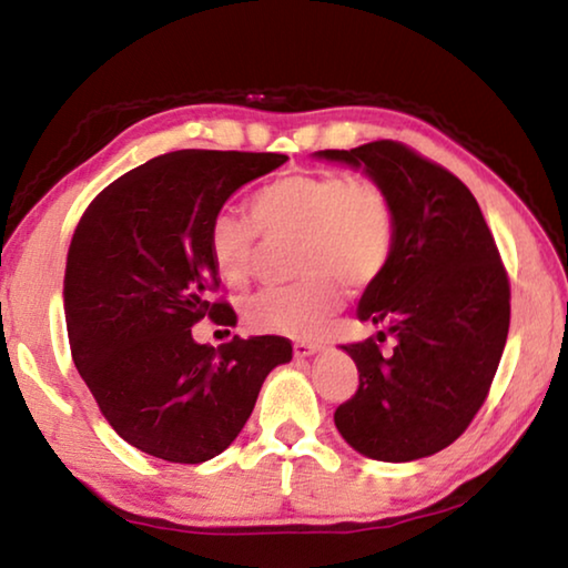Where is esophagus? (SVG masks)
<instances>
[{"mask_svg":"<svg viewBox=\"0 0 568 568\" xmlns=\"http://www.w3.org/2000/svg\"><path fill=\"white\" fill-rule=\"evenodd\" d=\"M323 351V345L321 343H307V341H297L295 345H293V355L297 361H303V358H311V355H315V353H321Z\"/></svg>","mask_w":568,"mask_h":568,"instance_id":"1","label":"esophagus"}]
</instances>
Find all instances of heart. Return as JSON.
<instances>
[{
    "mask_svg": "<svg viewBox=\"0 0 568 568\" xmlns=\"http://www.w3.org/2000/svg\"><path fill=\"white\" fill-rule=\"evenodd\" d=\"M247 217L220 213L207 227L215 273L243 285L255 267L257 230L267 240L295 237L301 281L263 287L243 307L257 333L313 338L343 305V283L361 287L378 281L396 243V217L386 192L371 180L343 172H305L275 180L250 200Z\"/></svg>",
    "mask_w": 568,
    "mask_h": 568,
    "instance_id": "heart-1",
    "label": "heart"
}]
</instances>
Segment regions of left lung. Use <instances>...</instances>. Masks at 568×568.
Returning a JSON list of instances; mask_svg holds the SVG:
<instances>
[{"label": "left lung", "mask_w": 568, "mask_h": 568, "mask_svg": "<svg viewBox=\"0 0 568 568\" xmlns=\"http://www.w3.org/2000/svg\"><path fill=\"white\" fill-rule=\"evenodd\" d=\"M313 158L363 170L396 217L390 261L355 311L361 323L386 325L378 341L396 345L386 355L373 338L343 345L361 386L335 410V428L376 460L434 456L484 406L506 345L511 293L491 230L464 182L400 142Z\"/></svg>", "instance_id": "left-lung-1"}]
</instances>
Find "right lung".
I'll return each mask as SVG.
<instances>
[{
	"instance_id": "right-lung-1",
	"label": "right lung",
	"mask_w": 568,
	"mask_h": 568,
	"mask_svg": "<svg viewBox=\"0 0 568 568\" xmlns=\"http://www.w3.org/2000/svg\"><path fill=\"white\" fill-rule=\"evenodd\" d=\"M277 152L178 150L104 187L77 225L64 267L67 335L77 371L122 440L170 464H203L233 444L275 365L281 335L215 351L192 338L220 285L207 227L245 182L281 168Z\"/></svg>"
}]
</instances>
